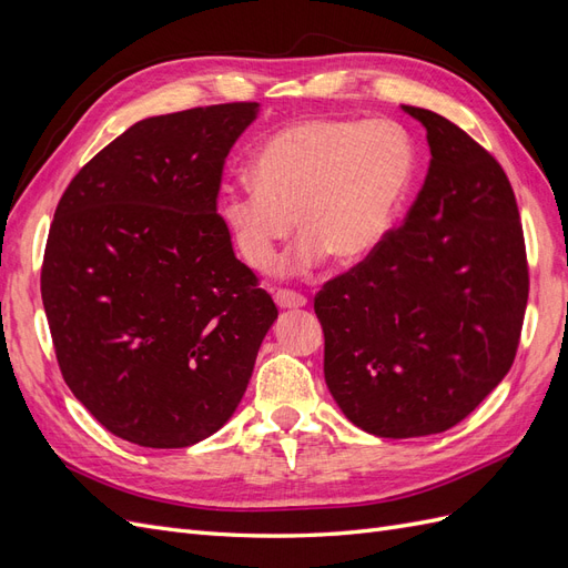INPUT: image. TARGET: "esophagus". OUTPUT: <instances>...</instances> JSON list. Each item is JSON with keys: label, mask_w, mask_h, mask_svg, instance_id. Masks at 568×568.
Masks as SVG:
<instances>
[{"label": "esophagus", "mask_w": 568, "mask_h": 568, "mask_svg": "<svg viewBox=\"0 0 568 568\" xmlns=\"http://www.w3.org/2000/svg\"><path fill=\"white\" fill-rule=\"evenodd\" d=\"M274 303H277L280 307H305L307 298L303 294H296V291L277 288V294H274Z\"/></svg>", "instance_id": "34e87169"}]
</instances>
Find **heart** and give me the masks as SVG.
<instances>
[{"label": "heart", "mask_w": 568, "mask_h": 568, "mask_svg": "<svg viewBox=\"0 0 568 568\" xmlns=\"http://www.w3.org/2000/svg\"><path fill=\"white\" fill-rule=\"evenodd\" d=\"M251 180L220 196V215L251 267L272 263L296 217L303 236L286 270L313 267L326 253L355 265L398 225L417 180V149L393 120H298L255 151Z\"/></svg>", "instance_id": "obj_1"}]
</instances>
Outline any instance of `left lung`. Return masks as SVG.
I'll use <instances>...</instances> for the list:
<instances>
[{
    "label": "left lung",
    "instance_id": "left-lung-1",
    "mask_svg": "<svg viewBox=\"0 0 568 568\" xmlns=\"http://www.w3.org/2000/svg\"><path fill=\"white\" fill-rule=\"evenodd\" d=\"M432 163L384 246L315 296L324 379L355 426L382 438L448 432L505 379L528 301L524 230L490 153L434 111Z\"/></svg>",
    "mask_w": 568,
    "mask_h": 568
}]
</instances>
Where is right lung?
I'll list each match as a JSON object with an SVG mask.
<instances>
[{"instance_id":"add662e5","label":"right lung","mask_w":568,"mask_h":568,"mask_svg":"<svg viewBox=\"0 0 568 568\" xmlns=\"http://www.w3.org/2000/svg\"><path fill=\"white\" fill-rule=\"evenodd\" d=\"M255 101L134 123L63 192L42 303L68 388L118 438L186 448L242 403L277 305L217 215Z\"/></svg>"}]
</instances>
